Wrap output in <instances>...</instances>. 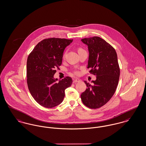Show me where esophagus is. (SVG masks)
<instances>
[{
  "mask_svg": "<svg viewBox=\"0 0 146 146\" xmlns=\"http://www.w3.org/2000/svg\"><path fill=\"white\" fill-rule=\"evenodd\" d=\"M80 80H79V79H74L73 80V83L74 84H75V83H76V82H80Z\"/></svg>",
  "mask_w": 146,
  "mask_h": 146,
  "instance_id": "34e87169",
  "label": "esophagus"
}]
</instances>
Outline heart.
Segmentation results:
<instances>
[{
    "instance_id": "heart-1",
    "label": "heart",
    "mask_w": 146,
    "mask_h": 146,
    "mask_svg": "<svg viewBox=\"0 0 146 146\" xmlns=\"http://www.w3.org/2000/svg\"><path fill=\"white\" fill-rule=\"evenodd\" d=\"M82 50V48H79L78 49V52H79L80 50ZM65 55V54H64V56ZM74 74H76V75H77L78 74V71H77V70H75V71H74Z\"/></svg>"
}]
</instances>
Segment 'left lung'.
Segmentation results:
<instances>
[{
    "mask_svg": "<svg viewBox=\"0 0 146 146\" xmlns=\"http://www.w3.org/2000/svg\"><path fill=\"white\" fill-rule=\"evenodd\" d=\"M81 40L88 46L89 50L87 68L97 78L92 81V84L84 81L87 88L81 94V98L86 107L100 108L111 99L118 84L120 68L117 54L113 46L100 37Z\"/></svg>",
    "mask_w": 146,
    "mask_h": 146,
    "instance_id": "8db88e82",
    "label": "left lung"
}]
</instances>
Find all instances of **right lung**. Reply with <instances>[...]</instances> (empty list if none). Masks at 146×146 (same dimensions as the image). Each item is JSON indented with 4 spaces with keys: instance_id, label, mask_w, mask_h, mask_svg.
<instances>
[{
    "instance_id": "1",
    "label": "right lung",
    "mask_w": 146,
    "mask_h": 146,
    "mask_svg": "<svg viewBox=\"0 0 146 146\" xmlns=\"http://www.w3.org/2000/svg\"><path fill=\"white\" fill-rule=\"evenodd\" d=\"M73 39L49 38L41 40L29 54L27 60V83L32 96L40 106L48 108L60 104L65 90L72 84L65 77L56 81L54 75L60 69L63 52Z\"/></svg>"
}]
</instances>
